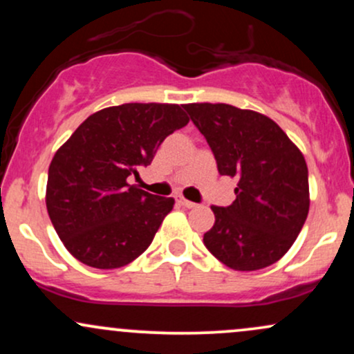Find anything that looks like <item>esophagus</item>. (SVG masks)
Listing matches in <instances>:
<instances>
[{
    "label": "esophagus",
    "mask_w": 354,
    "mask_h": 354,
    "mask_svg": "<svg viewBox=\"0 0 354 354\" xmlns=\"http://www.w3.org/2000/svg\"><path fill=\"white\" fill-rule=\"evenodd\" d=\"M176 203H180L181 206H185V208H188V209H191V208H196V203H193V201H188L186 200V198H183V196H176Z\"/></svg>",
    "instance_id": "esophagus-1"
}]
</instances>
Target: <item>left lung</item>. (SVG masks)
I'll list each match as a JSON object with an SVG mask.
<instances>
[{"mask_svg": "<svg viewBox=\"0 0 354 354\" xmlns=\"http://www.w3.org/2000/svg\"><path fill=\"white\" fill-rule=\"evenodd\" d=\"M208 141L223 176L238 178L236 200L211 206L214 225L203 241L223 265L256 271L281 259L298 238L308 211V166L271 118L225 103L183 106Z\"/></svg>", "mask_w": 354, "mask_h": 354, "instance_id": "obj_1", "label": "left lung"}]
</instances>
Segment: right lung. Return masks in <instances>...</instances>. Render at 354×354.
Instances as JSON below:
<instances>
[{"mask_svg": "<svg viewBox=\"0 0 354 354\" xmlns=\"http://www.w3.org/2000/svg\"><path fill=\"white\" fill-rule=\"evenodd\" d=\"M180 104L126 103L93 113L53 156L46 209L64 248L84 265L115 270L151 245L173 198L128 178L151 165L165 138L188 124Z\"/></svg>", "mask_w": 354, "mask_h": 354, "instance_id": "add662e5", "label": "right lung"}]
</instances>
